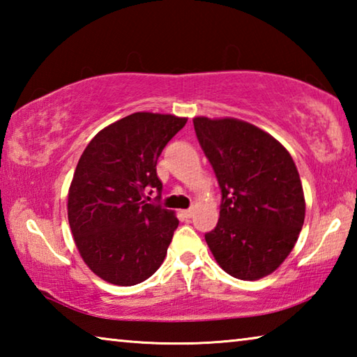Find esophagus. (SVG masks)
Here are the masks:
<instances>
[{
  "mask_svg": "<svg viewBox=\"0 0 357 357\" xmlns=\"http://www.w3.org/2000/svg\"><path fill=\"white\" fill-rule=\"evenodd\" d=\"M183 214H184V217H187V219H190V217L193 215V209L192 208L190 209H184Z\"/></svg>",
  "mask_w": 357,
  "mask_h": 357,
  "instance_id": "1",
  "label": "esophagus"
}]
</instances>
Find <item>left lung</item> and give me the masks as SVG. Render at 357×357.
Here are the masks:
<instances>
[{"instance_id": "8db88e82", "label": "left lung", "mask_w": 357, "mask_h": 357, "mask_svg": "<svg viewBox=\"0 0 357 357\" xmlns=\"http://www.w3.org/2000/svg\"><path fill=\"white\" fill-rule=\"evenodd\" d=\"M200 146L222 190L220 219L204 234L231 277L258 280L291 253L304 225L298 168L280 142L236 118H193Z\"/></svg>"}]
</instances>
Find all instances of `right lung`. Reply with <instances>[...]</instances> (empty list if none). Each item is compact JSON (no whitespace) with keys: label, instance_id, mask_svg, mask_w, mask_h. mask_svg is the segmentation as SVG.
Masks as SVG:
<instances>
[{"label":"right lung","instance_id":"obj_1","mask_svg":"<svg viewBox=\"0 0 357 357\" xmlns=\"http://www.w3.org/2000/svg\"><path fill=\"white\" fill-rule=\"evenodd\" d=\"M187 118L132 113L98 132L78 160L68 195V219L83 261L102 280L132 287L164 263L176 214L146 203L160 193L157 159Z\"/></svg>","mask_w":357,"mask_h":357}]
</instances>
